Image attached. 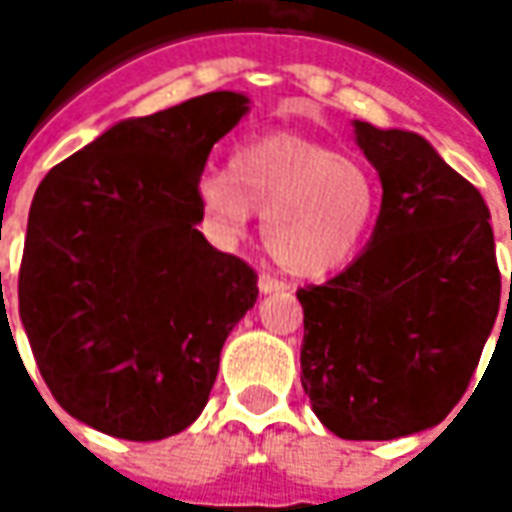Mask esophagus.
<instances>
[{
  "label": "esophagus",
  "instance_id": "obj_1",
  "mask_svg": "<svg viewBox=\"0 0 512 512\" xmlns=\"http://www.w3.org/2000/svg\"><path fill=\"white\" fill-rule=\"evenodd\" d=\"M285 279H279V276H273V273H262L259 276V290L262 293H279V290H287Z\"/></svg>",
  "mask_w": 512,
  "mask_h": 512
}]
</instances>
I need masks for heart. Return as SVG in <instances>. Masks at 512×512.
<instances>
[{
    "instance_id": "b5f03b06",
    "label": "heart",
    "mask_w": 512,
    "mask_h": 512,
    "mask_svg": "<svg viewBox=\"0 0 512 512\" xmlns=\"http://www.w3.org/2000/svg\"><path fill=\"white\" fill-rule=\"evenodd\" d=\"M196 199L222 245L242 242L262 213L270 256L296 276H325L362 253L382 187L364 162L325 142L267 133L236 150L230 170L202 173Z\"/></svg>"
}]
</instances>
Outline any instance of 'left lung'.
<instances>
[{
	"instance_id": "left-lung-1",
	"label": "left lung",
	"mask_w": 512,
	"mask_h": 512,
	"mask_svg": "<svg viewBox=\"0 0 512 512\" xmlns=\"http://www.w3.org/2000/svg\"><path fill=\"white\" fill-rule=\"evenodd\" d=\"M353 128L382 179V210L353 265L296 293L302 387L330 433L387 442L459 404L499 316L502 276L476 187L419 133Z\"/></svg>"
}]
</instances>
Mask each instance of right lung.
<instances>
[{"label":"right lung","mask_w":512,"mask_h":512,"mask_svg":"<svg viewBox=\"0 0 512 512\" xmlns=\"http://www.w3.org/2000/svg\"><path fill=\"white\" fill-rule=\"evenodd\" d=\"M247 110L245 93L216 90L125 119L36 187L19 316L73 419L156 442L205 410L222 344L259 287L253 267L199 233L196 185Z\"/></svg>","instance_id":"1"}]
</instances>
